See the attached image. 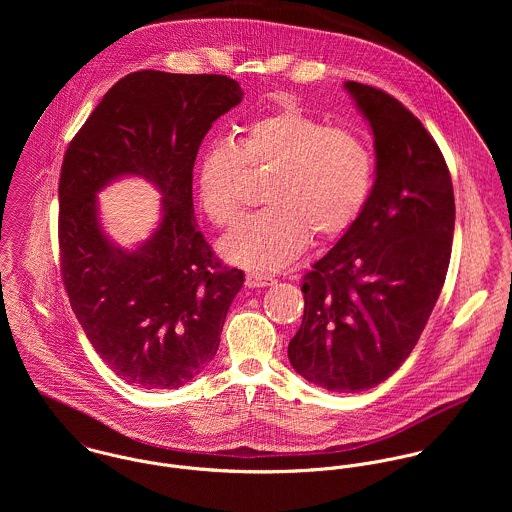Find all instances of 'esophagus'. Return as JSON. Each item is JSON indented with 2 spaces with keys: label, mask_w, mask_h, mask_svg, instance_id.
Here are the masks:
<instances>
[{
  "label": "esophagus",
  "mask_w": 512,
  "mask_h": 512,
  "mask_svg": "<svg viewBox=\"0 0 512 512\" xmlns=\"http://www.w3.org/2000/svg\"><path fill=\"white\" fill-rule=\"evenodd\" d=\"M274 278L268 274H260V272H248L246 274V286L248 288H266L272 286Z\"/></svg>",
  "instance_id": "1"
}]
</instances>
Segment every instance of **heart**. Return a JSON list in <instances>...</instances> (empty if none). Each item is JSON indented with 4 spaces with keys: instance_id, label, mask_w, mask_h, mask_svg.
<instances>
[{
    "instance_id": "heart-1",
    "label": "heart",
    "mask_w": 512,
    "mask_h": 512,
    "mask_svg": "<svg viewBox=\"0 0 512 512\" xmlns=\"http://www.w3.org/2000/svg\"><path fill=\"white\" fill-rule=\"evenodd\" d=\"M250 171L272 169L266 209L248 215L220 242L226 260L280 270L301 256L309 230L321 240L343 236L365 211L374 157L365 140L290 104L250 120L236 142L219 140L199 153L195 177L205 215L232 224Z\"/></svg>"
}]
</instances>
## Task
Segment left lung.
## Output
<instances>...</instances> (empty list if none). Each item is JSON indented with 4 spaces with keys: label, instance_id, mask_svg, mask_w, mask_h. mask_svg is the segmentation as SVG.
Wrapping results in <instances>:
<instances>
[{
    "label": "left lung",
    "instance_id": "1",
    "mask_svg": "<svg viewBox=\"0 0 512 512\" xmlns=\"http://www.w3.org/2000/svg\"><path fill=\"white\" fill-rule=\"evenodd\" d=\"M374 136L365 211L303 276L295 372L331 392L384 382L410 357L445 282L455 201L449 169L422 122L390 94L345 82Z\"/></svg>",
    "mask_w": 512,
    "mask_h": 512
}]
</instances>
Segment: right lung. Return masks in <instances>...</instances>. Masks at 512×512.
<instances>
[{"label": "right lung", "mask_w": 512, "mask_h": 512, "mask_svg": "<svg viewBox=\"0 0 512 512\" xmlns=\"http://www.w3.org/2000/svg\"><path fill=\"white\" fill-rule=\"evenodd\" d=\"M224 74L140 71L118 80L65 153L59 181L61 274L100 359L138 388H179L219 351L244 272L226 268L193 211V165L213 122L242 102ZM142 176L162 195V219L130 251L109 240L95 195Z\"/></svg>", "instance_id": "right-lung-1"}]
</instances>
